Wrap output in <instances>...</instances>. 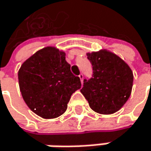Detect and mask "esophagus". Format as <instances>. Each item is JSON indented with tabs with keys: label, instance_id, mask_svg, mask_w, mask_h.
I'll return each instance as SVG.
<instances>
[{
	"label": "esophagus",
	"instance_id": "1",
	"mask_svg": "<svg viewBox=\"0 0 151 151\" xmlns=\"http://www.w3.org/2000/svg\"><path fill=\"white\" fill-rule=\"evenodd\" d=\"M79 78H80V80H81V82L83 83V74H80L79 75Z\"/></svg>",
	"mask_w": 151,
	"mask_h": 151
}]
</instances>
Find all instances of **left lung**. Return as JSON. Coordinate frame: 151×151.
<instances>
[{"label":"left lung","mask_w":151,"mask_h":151,"mask_svg":"<svg viewBox=\"0 0 151 151\" xmlns=\"http://www.w3.org/2000/svg\"><path fill=\"white\" fill-rule=\"evenodd\" d=\"M93 68L92 77L83 80L82 94L96 112L109 115L118 111L129 98L133 72L116 54L106 49L87 53Z\"/></svg>","instance_id":"1"}]
</instances>
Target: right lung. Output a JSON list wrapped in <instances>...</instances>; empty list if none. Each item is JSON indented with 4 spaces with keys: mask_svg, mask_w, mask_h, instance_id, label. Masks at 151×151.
Instances as JSON below:
<instances>
[{
    "mask_svg": "<svg viewBox=\"0 0 151 151\" xmlns=\"http://www.w3.org/2000/svg\"><path fill=\"white\" fill-rule=\"evenodd\" d=\"M18 80L28 108L45 119L63 115L72 94L82 86L80 78L71 73L65 53L55 47H44L26 60Z\"/></svg>",
    "mask_w": 151,
    "mask_h": 151,
    "instance_id": "obj_1",
    "label": "right lung"
}]
</instances>
